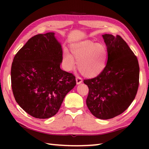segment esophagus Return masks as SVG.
Listing matches in <instances>:
<instances>
[{
  "label": "esophagus",
  "mask_w": 149,
  "mask_h": 149,
  "mask_svg": "<svg viewBox=\"0 0 149 149\" xmlns=\"http://www.w3.org/2000/svg\"><path fill=\"white\" fill-rule=\"evenodd\" d=\"M83 83V79L80 77H76V83L77 84H79L81 83Z\"/></svg>",
  "instance_id": "34e87169"
}]
</instances>
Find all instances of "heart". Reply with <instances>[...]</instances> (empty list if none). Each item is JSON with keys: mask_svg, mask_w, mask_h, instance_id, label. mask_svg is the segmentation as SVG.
<instances>
[{"mask_svg": "<svg viewBox=\"0 0 149 149\" xmlns=\"http://www.w3.org/2000/svg\"><path fill=\"white\" fill-rule=\"evenodd\" d=\"M70 50L77 61V67L84 76L94 78L99 76L105 70L108 52L107 47L101 43L86 40L72 44ZM63 63L67 71L75 67L73 57L67 51L63 54Z\"/></svg>", "mask_w": 149, "mask_h": 149, "instance_id": "1", "label": "heart"}]
</instances>
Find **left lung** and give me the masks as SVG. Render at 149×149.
<instances>
[{"instance_id": "8db88e82", "label": "left lung", "mask_w": 149, "mask_h": 149, "mask_svg": "<svg viewBox=\"0 0 149 149\" xmlns=\"http://www.w3.org/2000/svg\"><path fill=\"white\" fill-rule=\"evenodd\" d=\"M108 52L105 70L99 76L84 81L89 88L86 105L102 120L113 118L127 109L139 86L140 67L136 56L121 36L102 35Z\"/></svg>"}]
</instances>
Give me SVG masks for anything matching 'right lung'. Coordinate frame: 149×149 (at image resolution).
I'll return each instance as SVG.
<instances>
[{"instance_id":"add662e5","label":"right lung","mask_w":149,"mask_h":149,"mask_svg":"<svg viewBox=\"0 0 149 149\" xmlns=\"http://www.w3.org/2000/svg\"><path fill=\"white\" fill-rule=\"evenodd\" d=\"M62 61L61 45L54 33L32 37L14 57L11 70L13 95L34 118L54 116L76 85L74 75L60 68Z\"/></svg>"}]
</instances>
